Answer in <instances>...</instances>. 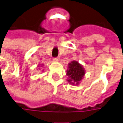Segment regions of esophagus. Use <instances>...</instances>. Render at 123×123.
<instances>
[{"label":"esophagus","instance_id":"obj_1","mask_svg":"<svg viewBox=\"0 0 123 123\" xmlns=\"http://www.w3.org/2000/svg\"><path fill=\"white\" fill-rule=\"evenodd\" d=\"M60 60V57H55V58L53 59V60H54L55 62H59Z\"/></svg>","mask_w":123,"mask_h":123}]
</instances>
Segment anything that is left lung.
Instances as JSON below:
<instances>
[{"instance_id":"left-lung-1","label":"left lung","mask_w":123,"mask_h":123,"mask_svg":"<svg viewBox=\"0 0 123 123\" xmlns=\"http://www.w3.org/2000/svg\"><path fill=\"white\" fill-rule=\"evenodd\" d=\"M66 72L69 83L72 85H78L85 74V70L77 61H72L68 64V70Z\"/></svg>"}]
</instances>
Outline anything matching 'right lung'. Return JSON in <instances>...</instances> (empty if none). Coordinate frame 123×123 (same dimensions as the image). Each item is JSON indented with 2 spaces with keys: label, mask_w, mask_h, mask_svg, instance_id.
Listing matches in <instances>:
<instances>
[{
  "label": "right lung",
  "mask_w": 123,
  "mask_h": 123,
  "mask_svg": "<svg viewBox=\"0 0 123 123\" xmlns=\"http://www.w3.org/2000/svg\"><path fill=\"white\" fill-rule=\"evenodd\" d=\"M41 66H42V65H41Z\"/></svg>",
  "instance_id": "right-lung-1"
}]
</instances>
